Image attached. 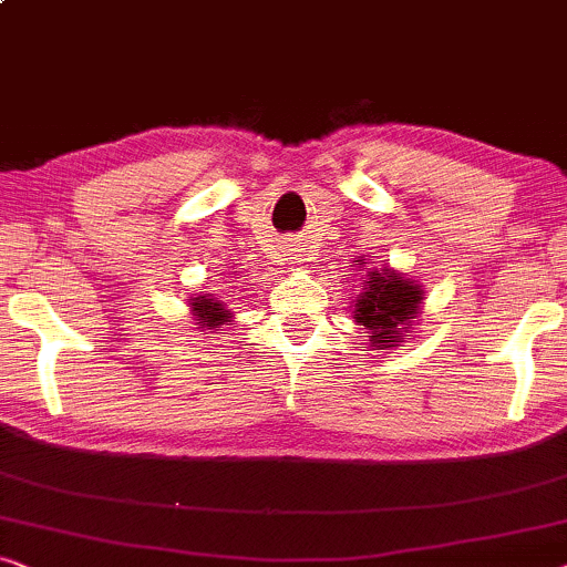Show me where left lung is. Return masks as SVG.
I'll return each instance as SVG.
<instances>
[{"label":"left lung","mask_w":567,"mask_h":567,"mask_svg":"<svg viewBox=\"0 0 567 567\" xmlns=\"http://www.w3.org/2000/svg\"><path fill=\"white\" fill-rule=\"evenodd\" d=\"M362 261V259H360ZM367 265V261H362ZM362 292L354 300V321L370 333V347L393 349L409 333L419 313L424 290L416 280H405L395 269H370L362 277Z\"/></svg>","instance_id":"left-lung-1"}]
</instances>
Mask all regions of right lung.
<instances>
[{"label": "right lung", "instance_id": "right-lung-1", "mask_svg": "<svg viewBox=\"0 0 567 567\" xmlns=\"http://www.w3.org/2000/svg\"><path fill=\"white\" fill-rule=\"evenodd\" d=\"M189 308H193V316L200 329H215L218 331L223 323L230 321V310L223 306L220 300H215L213 295H197V298L189 300Z\"/></svg>", "mask_w": 567, "mask_h": 567}]
</instances>
